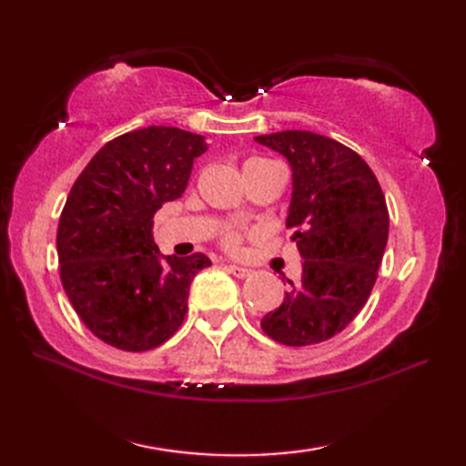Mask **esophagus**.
Segmentation results:
<instances>
[{
	"label": "esophagus",
	"instance_id": "34e87169",
	"mask_svg": "<svg viewBox=\"0 0 466 466\" xmlns=\"http://www.w3.org/2000/svg\"><path fill=\"white\" fill-rule=\"evenodd\" d=\"M228 272L234 274L236 279H248L252 274L250 268H246V266H238V264H228Z\"/></svg>",
	"mask_w": 466,
	"mask_h": 466
}]
</instances>
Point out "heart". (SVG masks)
<instances>
[{
    "label": "heart",
    "instance_id": "obj_1",
    "mask_svg": "<svg viewBox=\"0 0 466 466\" xmlns=\"http://www.w3.org/2000/svg\"><path fill=\"white\" fill-rule=\"evenodd\" d=\"M256 162H266V160H258V157H254V160L246 162V166H248V164H256ZM242 240H244V236H242V232H238V230H230V232H226V234L222 236L224 248L230 250V252H238V250L242 248Z\"/></svg>",
    "mask_w": 466,
    "mask_h": 466
}]
</instances>
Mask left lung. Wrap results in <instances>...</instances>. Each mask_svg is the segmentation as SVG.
I'll use <instances>...</instances> for the list:
<instances>
[{"label":"left lung","instance_id":"left-lung-1","mask_svg":"<svg viewBox=\"0 0 466 466\" xmlns=\"http://www.w3.org/2000/svg\"><path fill=\"white\" fill-rule=\"evenodd\" d=\"M256 142L292 166V202L286 228L302 256V276L260 326L286 346H310L342 332L369 300L379 276L389 208L362 157L330 137L286 130Z\"/></svg>","mask_w":466,"mask_h":466}]
</instances>
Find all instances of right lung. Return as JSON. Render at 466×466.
Instances as JSON below:
<instances>
[{
  "label": "right lung",
  "instance_id": "1",
  "mask_svg": "<svg viewBox=\"0 0 466 466\" xmlns=\"http://www.w3.org/2000/svg\"><path fill=\"white\" fill-rule=\"evenodd\" d=\"M204 136L150 126L114 137L77 176L57 224L59 279L94 336L126 352L164 344L187 312L194 276L212 262L162 256L154 214L180 198Z\"/></svg>",
  "mask_w": 466,
  "mask_h": 466
}]
</instances>
